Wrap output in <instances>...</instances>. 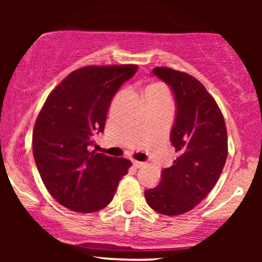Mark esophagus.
<instances>
[{
    "mask_svg": "<svg viewBox=\"0 0 262 262\" xmlns=\"http://www.w3.org/2000/svg\"><path fill=\"white\" fill-rule=\"evenodd\" d=\"M132 163H134V167H136V168H141V167H143V162H139V161H136V160H134L132 161Z\"/></svg>",
    "mask_w": 262,
    "mask_h": 262,
    "instance_id": "obj_1",
    "label": "esophagus"
}]
</instances>
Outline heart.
I'll use <instances>...</instances> for the list:
<instances>
[{"instance_id": "1", "label": "heart", "mask_w": 262, "mask_h": 262, "mask_svg": "<svg viewBox=\"0 0 262 262\" xmlns=\"http://www.w3.org/2000/svg\"><path fill=\"white\" fill-rule=\"evenodd\" d=\"M156 89H164V87L161 84H151V85H149L145 91H156Z\"/></svg>"}]
</instances>
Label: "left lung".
Returning a JSON list of instances; mask_svg holds the SVG:
<instances>
[{
  "label": "left lung",
  "instance_id": "8db88e82",
  "mask_svg": "<svg viewBox=\"0 0 262 262\" xmlns=\"http://www.w3.org/2000/svg\"><path fill=\"white\" fill-rule=\"evenodd\" d=\"M152 73L174 93L170 142L179 156L144 195L156 212L178 216L198 205L220 179L228 156L227 126L217 102L196 78L170 68L157 67Z\"/></svg>",
  "mask_w": 262,
  "mask_h": 262
}]
</instances>
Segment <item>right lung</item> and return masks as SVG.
<instances>
[{
  "instance_id": "right-lung-1",
  "label": "right lung",
  "mask_w": 262,
  "mask_h": 262,
  "mask_svg": "<svg viewBox=\"0 0 262 262\" xmlns=\"http://www.w3.org/2000/svg\"><path fill=\"white\" fill-rule=\"evenodd\" d=\"M135 64L84 67L46 99L33 128V155L45 187L60 205L95 212L112 202L131 162L89 150L103 132L111 101L137 71Z\"/></svg>"
}]
</instances>
